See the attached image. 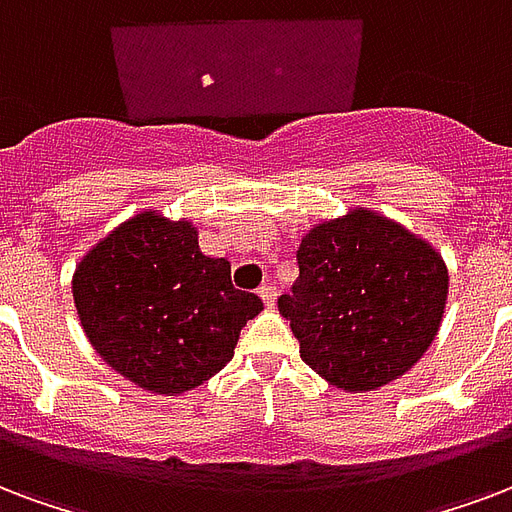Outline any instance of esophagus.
I'll return each instance as SVG.
<instances>
[{
  "label": "esophagus",
  "instance_id": "34e87169",
  "mask_svg": "<svg viewBox=\"0 0 512 512\" xmlns=\"http://www.w3.org/2000/svg\"><path fill=\"white\" fill-rule=\"evenodd\" d=\"M257 295L263 298L265 308H273V303H276V290H273L271 284H263V287H260V292H257Z\"/></svg>",
  "mask_w": 512,
  "mask_h": 512
}]
</instances>
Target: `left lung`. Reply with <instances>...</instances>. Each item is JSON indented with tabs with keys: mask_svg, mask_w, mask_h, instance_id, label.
<instances>
[{
	"mask_svg": "<svg viewBox=\"0 0 512 512\" xmlns=\"http://www.w3.org/2000/svg\"><path fill=\"white\" fill-rule=\"evenodd\" d=\"M300 276L279 298L308 368L343 392L405 376L440 330L448 265L427 239L365 206L317 222L298 247Z\"/></svg>",
	"mask_w": 512,
	"mask_h": 512,
	"instance_id": "left-lung-1",
	"label": "left lung"
}]
</instances>
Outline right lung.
Here are the masks:
<instances>
[{
	"mask_svg": "<svg viewBox=\"0 0 512 512\" xmlns=\"http://www.w3.org/2000/svg\"><path fill=\"white\" fill-rule=\"evenodd\" d=\"M80 327L101 360L150 395L177 397L220 373L241 327L263 311L236 290L225 257L204 255L198 228L161 209L128 217L72 273Z\"/></svg>",
	"mask_w": 512,
	"mask_h": 512,
	"instance_id": "obj_1",
	"label": "right lung"
}]
</instances>
